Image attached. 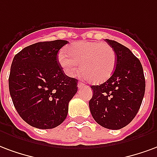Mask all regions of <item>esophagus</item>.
I'll use <instances>...</instances> for the list:
<instances>
[{
	"label": "esophagus",
	"instance_id": "obj_1",
	"mask_svg": "<svg viewBox=\"0 0 157 157\" xmlns=\"http://www.w3.org/2000/svg\"><path fill=\"white\" fill-rule=\"evenodd\" d=\"M83 87H85L84 83H83L82 82H78V89H82Z\"/></svg>",
	"mask_w": 157,
	"mask_h": 157
}]
</instances>
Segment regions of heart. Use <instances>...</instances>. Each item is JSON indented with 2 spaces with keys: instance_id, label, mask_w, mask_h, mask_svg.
<instances>
[{
  "instance_id": "obj_1",
  "label": "heart",
  "mask_w": 157,
  "mask_h": 157,
  "mask_svg": "<svg viewBox=\"0 0 157 157\" xmlns=\"http://www.w3.org/2000/svg\"><path fill=\"white\" fill-rule=\"evenodd\" d=\"M59 63L67 75L78 69L89 82L99 84L111 77L116 67V54L111 46L102 42H74L60 52Z\"/></svg>"
}]
</instances>
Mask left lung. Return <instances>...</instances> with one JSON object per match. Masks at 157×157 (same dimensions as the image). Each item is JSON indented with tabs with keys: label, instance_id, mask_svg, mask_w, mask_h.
I'll use <instances>...</instances> for the list:
<instances>
[{
	"label": "left lung",
	"instance_id": "1",
	"mask_svg": "<svg viewBox=\"0 0 157 157\" xmlns=\"http://www.w3.org/2000/svg\"><path fill=\"white\" fill-rule=\"evenodd\" d=\"M116 54L114 74L106 82L93 85L90 109L94 121L109 130H120L138 113L146 90L142 65L130 49L105 39Z\"/></svg>",
	"mask_w": 157,
	"mask_h": 157
}]
</instances>
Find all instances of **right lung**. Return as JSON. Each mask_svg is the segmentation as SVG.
Here are the masks:
<instances>
[{"instance_id":"1","label":"right lung","mask_w":157,"mask_h":157,"mask_svg":"<svg viewBox=\"0 0 157 157\" xmlns=\"http://www.w3.org/2000/svg\"><path fill=\"white\" fill-rule=\"evenodd\" d=\"M67 41L40 42L15 55L9 91L15 108L27 124L52 129L67 117L68 103L78 91V80L67 76L58 52Z\"/></svg>"}]
</instances>
